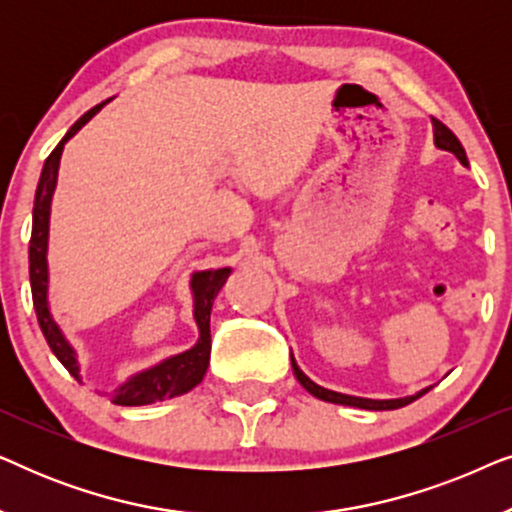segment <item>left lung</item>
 I'll return each mask as SVG.
<instances>
[{
    "label": "left lung",
    "mask_w": 512,
    "mask_h": 512,
    "mask_svg": "<svg viewBox=\"0 0 512 512\" xmlns=\"http://www.w3.org/2000/svg\"><path fill=\"white\" fill-rule=\"evenodd\" d=\"M431 123H433V144H436L438 149L454 153V156L459 158L461 165H468L464 146H461L459 139L454 137V132L447 128V125L436 121V118H431ZM291 366H293V375H296V380L303 384V387L310 391L314 398H321V401H326V403L352 405V408H363V410H396V408H403V405L417 401L419 396H424L426 391L431 389V387H426L422 391H417V394L403 396V398H361V396H349V394H340V391H331V389L319 387L317 382H312L310 377H307L303 370L298 368V363H296V359H293V354H291Z\"/></svg>",
    "instance_id": "left-lung-1"
}]
</instances>
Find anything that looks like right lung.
I'll return each mask as SVG.
<instances>
[{"label":"right lung","instance_id":"add662e5","mask_svg":"<svg viewBox=\"0 0 512 512\" xmlns=\"http://www.w3.org/2000/svg\"><path fill=\"white\" fill-rule=\"evenodd\" d=\"M109 102V100H107ZM97 104L90 111H86L79 121H76L60 144L55 146L51 156L46 158L44 170H41L37 195H34V209H32V240H30V284H32V300L34 312H37L41 333L51 347V352L58 356V361L69 370V375L81 382V366L79 354L72 347V342L65 338L58 321L53 319L51 305H48V226H51V202L55 193V184H58V170L60 158L65 144L100 111L104 104ZM230 275V268L219 270H200L193 272L191 277V293H193V319L198 326V342L186 352L174 354L170 359H163L156 366L139 370V373L130 375L121 387L111 391L109 398L116 405H149L156 401H167V398L181 396L193 387H198L202 377L207 373L209 366V352H212V333H209V314H212V305L216 293L226 284Z\"/></svg>","mask_w":512,"mask_h":512}]
</instances>
